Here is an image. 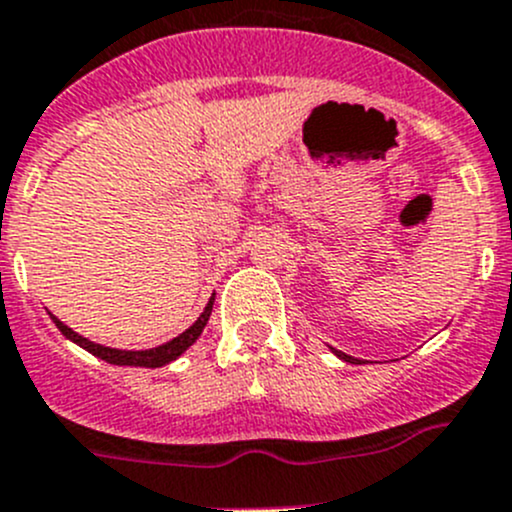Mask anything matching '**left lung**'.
Here are the masks:
<instances>
[{"mask_svg":"<svg viewBox=\"0 0 512 512\" xmlns=\"http://www.w3.org/2000/svg\"><path fill=\"white\" fill-rule=\"evenodd\" d=\"M334 354L339 356V359H344V361H349V364H359V359H354V356H349V354H344V352H339V349H332Z\"/></svg>","mask_w":512,"mask_h":512,"instance_id":"8db88e82","label":"left lung"}]
</instances>
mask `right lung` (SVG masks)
Wrapping results in <instances>:
<instances>
[{
  "label": "right lung",
  "mask_w": 512,
  "mask_h": 512,
  "mask_svg": "<svg viewBox=\"0 0 512 512\" xmlns=\"http://www.w3.org/2000/svg\"><path fill=\"white\" fill-rule=\"evenodd\" d=\"M213 299H215V297H210L208 307H205V312L200 314L198 322H195L193 327L185 329V332L180 334V337L170 339L168 344H160V347H156V349H146V352H123V349L101 347V344L89 342V339H86V337H81V334H76L74 329L66 327V324L59 322V319H56L54 314H49V317L54 319V324H56V327H59V332L64 334L66 339H71V342H76V344H79V347H84L86 352H91L94 356H98V359L108 361V364H118V366H148V369H158V366H165V364H170V361H173V359H178V356L183 354L185 349H188L190 344H193L195 339L200 337V334H203L205 324H208V319H210V312H213Z\"/></svg>",
  "instance_id": "obj_1"
}]
</instances>
